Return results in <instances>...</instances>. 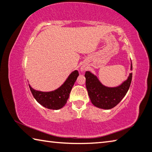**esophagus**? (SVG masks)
<instances>
[{"label": "esophagus", "mask_w": 152, "mask_h": 152, "mask_svg": "<svg viewBox=\"0 0 152 152\" xmlns=\"http://www.w3.org/2000/svg\"><path fill=\"white\" fill-rule=\"evenodd\" d=\"M86 71V67L84 66H82L80 68V71L81 72V73H84Z\"/></svg>", "instance_id": "1"}]
</instances>
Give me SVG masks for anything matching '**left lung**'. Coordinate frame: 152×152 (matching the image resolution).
<instances>
[{
  "label": "left lung",
  "mask_w": 152,
  "mask_h": 152,
  "mask_svg": "<svg viewBox=\"0 0 152 152\" xmlns=\"http://www.w3.org/2000/svg\"><path fill=\"white\" fill-rule=\"evenodd\" d=\"M130 70H132L131 62ZM130 73L126 80L115 87H108L100 82L99 78L90 71L85 74L86 85L92 103L98 108L110 109L115 107L126 94L132 81Z\"/></svg>",
  "instance_id": "8db88e82"
}]
</instances>
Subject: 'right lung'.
<instances>
[{"label":"right lung","instance_id":"1","mask_svg":"<svg viewBox=\"0 0 152 152\" xmlns=\"http://www.w3.org/2000/svg\"><path fill=\"white\" fill-rule=\"evenodd\" d=\"M79 76L75 70L69 75L66 81L59 88L50 92H42L34 90L29 85V88L35 100L42 106L49 109L58 110L66 103L72 88Z\"/></svg>","mask_w":152,"mask_h":152}]
</instances>
